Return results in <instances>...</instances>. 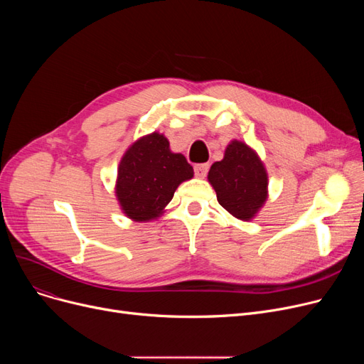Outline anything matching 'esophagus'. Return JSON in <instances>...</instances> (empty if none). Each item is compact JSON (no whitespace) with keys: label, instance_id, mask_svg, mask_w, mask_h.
I'll use <instances>...</instances> for the list:
<instances>
[{"label":"esophagus","instance_id":"obj_1","mask_svg":"<svg viewBox=\"0 0 364 364\" xmlns=\"http://www.w3.org/2000/svg\"><path fill=\"white\" fill-rule=\"evenodd\" d=\"M208 169H209L208 164H198V165H195V174H196V177L205 178L206 174H208Z\"/></svg>","mask_w":364,"mask_h":364}]
</instances>
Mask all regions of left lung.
Here are the masks:
<instances>
[{
	"mask_svg": "<svg viewBox=\"0 0 364 364\" xmlns=\"http://www.w3.org/2000/svg\"><path fill=\"white\" fill-rule=\"evenodd\" d=\"M208 180L218 203L239 220H252L267 200V171L257 153L242 141L227 146L223 161L209 169Z\"/></svg>",
	"mask_w": 364,
	"mask_h": 364,
	"instance_id": "8db88e82",
	"label": "left lung"
}]
</instances>
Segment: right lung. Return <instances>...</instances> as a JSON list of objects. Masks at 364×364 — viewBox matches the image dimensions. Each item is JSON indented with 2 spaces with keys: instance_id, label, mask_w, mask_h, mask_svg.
I'll return each instance as SVG.
<instances>
[{
  "instance_id": "add662e5",
  "label": "right lung",
  "mask_w": 364,
  "mask_h": 364,
  "mask_svg": "<svg viewBox=\"0 0 364 364\" xmlns=\"http://www.w3.org/2000/svg\"><path fill=\"white\" fill-rule=\"evenodd\" d=\"M193 177V168L181 153H172L159 132L141 137L125 151L118 168L117 198L124 214L134 221L158 218L177 187Z\"/></svg>"
}]
</instances>
